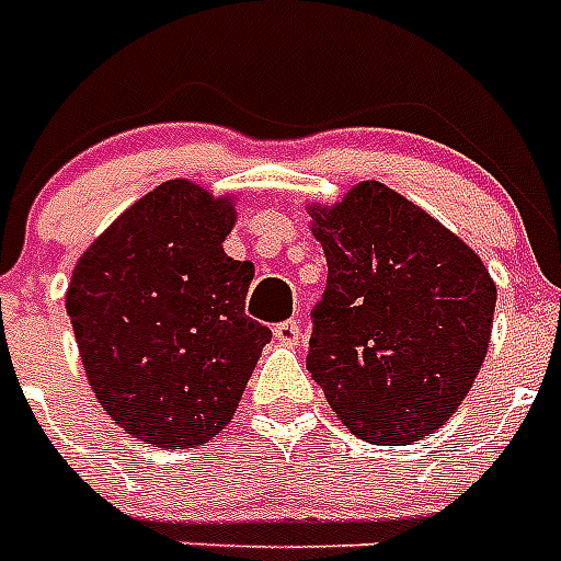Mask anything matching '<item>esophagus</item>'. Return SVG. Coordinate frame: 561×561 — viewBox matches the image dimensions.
Here are the masks:
<instances>
[{
	"mask_svg": "<svg viewBox=\"0 0 561 561\" xmlns=\"http://www.w3.org/2000/svg\"><path fill=\"white\" fill-rule=\"evenodd\" d=\"M300 336H304V331H300V323H297V320H286V323L275 325V340L280 342V345H286V348H295L297 342H300Z\"/></svg>",
	"mask_w": 561,
	"mask_h": 561,
	"instance_id": "obj_1",
	"label": "esophagus"
}]
</instances>
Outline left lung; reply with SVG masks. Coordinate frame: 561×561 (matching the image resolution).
Listing matches in <instances>:
<instances>
[{
    "mask_svg": "<svg viewBox=\"0 0 561 561\" xmlns=\"http://www.w3.org/2000/svg\"><path fill=\"white\" fill-rule=\"evenodd\" d=\"M309 213L329 280L306 370L362 440H421L474 385L497 286L472 247L381 182Z\"/></svg>",
    "mask_w": 561,
    "mask_h": 561,
    "instance_id": "obj_1",
    "label": "left lung"
}]
</instances>
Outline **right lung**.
<instances>
[{"label":"right lung","instance_id":"1","mask_svg":"<svg viewBox=\"0 0 561 561\" xmlns=\"http://www.w3.org/2000/svg\"><path fill=\"white\" fill-rule=\"evenodd\" d=\"M232 225V199L162 182L72 270L67 314L89 385L146 444L191 449L219 435L272 340L244 314L255 266L225 255Z\"/></svg>","mask_w":561,"mask_h":561}]
</instances>
